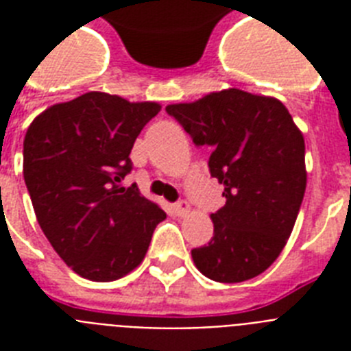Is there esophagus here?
Here are the masks:
<instances>
[{
    "mask_svg": "<svg viewBox=\"0 0 351 351\" xmlns=\"http://www.w3.org/2000/svg\"><path fill=\"white\" fill-rule=\"evenodd\" d=\"M189 204L186 202V200H180V202L175 204V213L178 215V217H186L187 213H189Z\"/></svg>",
    "mask_w": 351,
    "mask_h": 351,
    "instance_id": "obj_1",
    "label": "esophagus"
}]
</instances>
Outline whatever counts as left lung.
<instances>
[{"label": "left lung", "instance_id": "obj_1", "mask_svg": "<svg viewBox=\"0 0 351 351\" xmlns=\"http://www.w3.org/2000/svg\"><path fill=\"white\" fill-rule=\"evenodd\" d=\"M197 145H209L211 176L226 206L211 215L213 239L191 251L198 271L244 282L277 261L306 191L304 136L282 101L240 89L165 107Z\"/></svg>", "mask_w": 351, "mask_h": 351}]
</instances>
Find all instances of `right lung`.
<instances>
[{"instance_id": "1", "label": "right lung", "mask_w": 351, "mask_h": 351, "mask_svg": "<svg viewBox=\"0 0 351 351\" xmlns=\"http://www.w3.org/2000/svg\"><path fill=\"white\" fill-rule=\"evenodd\" d=\"M156 101L90 90L54 104L23 140V178L41 231L80 277L111 282L142 264L164 209L121 186Z\"/></svg>"}]
</instances>
